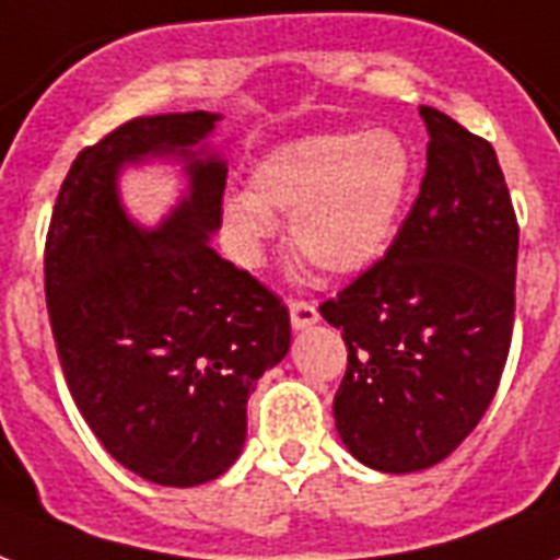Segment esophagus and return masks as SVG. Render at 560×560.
I'll use <instances>...</instances> for the list:
<instances>
[{
	"label": "esophagus",
	"instance_id": "1",
	"mask_svg": "<svg viewBox=\"0 0 560 560\" xmlns=\"http://www.w3.org/2000/svg\"><path fill=\"white\" fill-rule=\"evenodd\" d=\"M317 320H320V314H317V305H314V302L291 300L293 329H305V326H314Z\"/></svg>",
	"mask_w": 560,
	"mask_h": 560
}]
</instances>
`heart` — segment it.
<instances>
[{
  "label": "heart",
  "instance_id": "1",
  "mask_svg": "<svg viewBox=\"0 0 560 560\" xmlns=\"http://www.w3.org/2000/svg\"><path fill=\"white\" fill-rule=\"evenodd\" d=\"M407 144L395 132H317L272 148L252 168V192L225 201V222L248 264L291 213V243L329 276H355L383 258L407 201Z\"/></svg>",
  "mask_w": 560,
  "mask_h": 560
}]
</instances>
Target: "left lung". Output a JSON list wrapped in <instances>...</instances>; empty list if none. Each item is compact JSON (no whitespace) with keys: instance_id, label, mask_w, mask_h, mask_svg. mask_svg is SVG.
<instances>
[{"instance_id":"obj_1","label":"left lung","mask_w":560,"mask_h":560,"mask_svg":"<svg viewBox=\"0 0 560 560\" xmlns=\"http://www.w3.org/2000/svg\"><path fill=\"white\" fill-rule=\"evenodd\" d=\"M418 112L430 142L416 205L385 258L320 305L347 343L338 436L388 475L436 466L475 430L516 308L520 225L499 156L445 112Z\"/></svg>"}]
</instances>
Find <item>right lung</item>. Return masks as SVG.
I'll return each mask as SVG.
<instances>
[{
    "label": "right lung",
    "mask_w": 560,
    "mask_h": 560,
    "mask_svg": "<svg viewBox=\"0 0 560 560\" xmlns=\"http://www.w3.org/2000/svg\"><path fill=\"white\" fill-rule=\"evenodd\" d=\"M213 112L144 115L70 165L52 207L44 288L61 371L82 418L124 469L198 487L234 466L246 400L291 347V314L219 258L225 160L198 144ZM177 155L190 189L148 232L117 196L124 164Z\"/></svg>",
    "instance_id": "1"
}]
</instances>
